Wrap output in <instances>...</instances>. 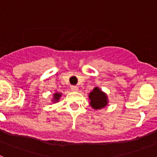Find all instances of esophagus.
I'll return each mask as SVG.
<instances>
[{"label":"esophagus","mask_w":157,"mask_h":157,"mask_svg":"<svg viewBox=\"0 0 157 157\" xmlns=\"http://www.w3.org/2000/svg\"><path fill=\"white\" fill-rule=\"evenodd\" d=\"M71 90L72 91H78V87L76 86H71Z\"/></svg>","instance_id":"1"}]
</instances>
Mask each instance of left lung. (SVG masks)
Segmentation results:
<instances>
[{
  "label": "left lung",
  "instance_id": "8db88e82",
  "mask_svg": "<svg viewBox=\"0 0 157 157\" xmlns=\"http://www.w3.org/2000/svg\"><path fill=\"white\" fill-rule=\"evenodd\" d=\"M90 105L94 110L104 109L109 104V98L105 92L98 86L94 87V90L88 94Z\"/></svg>",
  "mask_w": 157,
  "mask_h": 157
}]
</instances>
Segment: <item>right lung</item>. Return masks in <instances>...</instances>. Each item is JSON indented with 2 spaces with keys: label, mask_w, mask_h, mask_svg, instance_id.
I'll return each instance as SVG.
<instances>
[{
  "label": "right lung",
  "mask_w": 157,
  "mask_h": 157,
  "mask_svg": "<svg viewBox=\"0 0 157 157\" xmlns=\"http://www.w3.org/2000/svg\"><path fill=\"white\" fill-rule=\"evenodd\" d=\"M62 93H59V92H56L54 93L53 94H52V103H57L58 101H59V99H60V98L62 97Z\"/></svg>",
  "instance_id": "1"
}]
</instances>
